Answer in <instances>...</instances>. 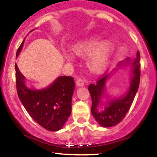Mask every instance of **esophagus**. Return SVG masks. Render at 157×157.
<instances>
[{"mask_svg":"<svg viewBox=\"0 0 157 157\" xmlns=\"http://www.w3.org/2000/svg\"><path fill=\"white\" fill-rule=\"evenodd\" d=\"M76 85L78 87H82V86L85 85V82L82 79H78L76 81Z\"/></svg>","mask_w":157,"mask_h":157,"instance_id":"esophagus-1","label":"esophagus"}]
</instances>
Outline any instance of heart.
Segmentation results:
<instances>
[{
	"label": "heart",
	"mask_w": 157,
	"mask_h": 157,
	"mask_svg": "<svg viewBox=\"0 0 157 157\" xmlns=\"http://www.w3.org/2000/svg\"><path fill=\"white\" fill-rule=\"evenodd\" d=\"M100 42V37L93 36L76 43L72 49V52L77 56H87V65L94 72H100L105 69L114 52V45L111 41ZM65 58L67 61L73 59L70 53H66Z\"/></svg>",
	"instance_id": "heart-1"
}]
</instances>
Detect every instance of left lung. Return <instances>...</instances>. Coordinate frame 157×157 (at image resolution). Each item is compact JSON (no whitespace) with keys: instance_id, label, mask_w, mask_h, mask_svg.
<instances>
[{"instance_id":"1","label":"left lung","mask_w":157,"mask_h":157,"mask_svg":"<svg viewBox=\"0 0 157 157\" xmlns=\"http://www.w3.org/2000/svg\"><path fill=\"white\" fill-rule=\"evenodd\" d=\"M140 54L137 51L136 57L121 61L111 73L101 78L97 83L90 84L88 87L92 98L91 112L101 127H110L117 124L129 111L137 92L140 80ZM129 68L130 85L126 93L121 97H112L106 92V82L113 72L120 68ZM105 99V101H104Z\"/></svg>"}]
</instances>
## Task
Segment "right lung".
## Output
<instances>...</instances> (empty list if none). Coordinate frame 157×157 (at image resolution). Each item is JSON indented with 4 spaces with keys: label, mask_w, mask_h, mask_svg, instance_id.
I'll list each match as a JSON object with an SVG mask.
<instances>
[{
    "label": "right lung",
    "mask_w": 157,
    "mask_h": 157,
    "mask_svg": "<svg viewBox=\"0 0 157 157\" xmlns=\"http://www.w3.org/2000/svg\"><path fill=\"white\" fill-rule=\"evenodd\" d=\"M24 41L17 50L16 57L23 49ZM15 73L17 95L29 115L45 129L51 132L61 129L71 114L74 79L60 76L46 87L36 89L26 85V78L16 63Z\"/></svg>",
    "instance_id": "obj_1"
}]
</instances>
